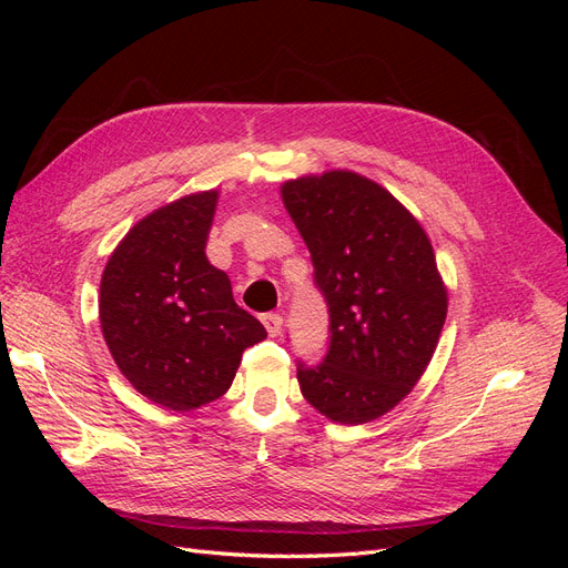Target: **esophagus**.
Instances as JSON below:
<instances>
[{"label": "esophagus", "instance_id": "obj_1", "mask_svg": "<svg viewBox=\"0 0 568 568\" xmlns=\"http://www.w3.org/2000/svg\"><path fill=\"white\" fill-rule=\"evenodd\" d=\"M261 320H263V324H265V329H267L270 336H277V334L282 332V317H280V315L267 313V315H263Z\"/></svg>", "mask_w": 568, "mask_h": 568}]
</instances>
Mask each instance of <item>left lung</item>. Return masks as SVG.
I'll return each mask as SVG.
<instances>
[{"mask_svg": "<svg viewBox=\"0 0 568 568\" xmlns=\"http://www.w3.org/2000/svg\"><path fill=\"white\" fill-rule=\"evenodd\" d=\"M329 307V348L298 363L305 400L338 424L386 415L432 363L448 291L426 232L376 182L329 170L282 184Z\"/></svg>", "mask_w": 568, "mask_h": 568, "instance_id": "1", "label": "left lung"}]
</instances>
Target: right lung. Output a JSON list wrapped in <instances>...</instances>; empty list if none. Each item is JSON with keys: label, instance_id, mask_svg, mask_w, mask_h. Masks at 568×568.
Listing matches in <instances>:
<instances>
[{"label": "right lung", "instance_id": "right-lung-1", "mask_svg": "<svg viewBox=\"0 0 568 568\" xmlns=\"http://www.w3.org/2000/svg\"><path fill=\"white\" fill-rule=\"evenodd\" d=\"M215 205L211 189L142 217L111 253L99 288L101 332L118 369L175 412L225 395L242 353L267 336L205 257Z\"/></svg>", "mask_w": 568, "mask_h": 568}]
</instances>
